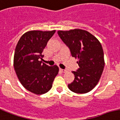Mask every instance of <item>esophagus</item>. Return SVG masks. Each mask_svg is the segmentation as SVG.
Segmentation results:
<instances>
[{"mask_svg": "<svg viewBox=\"0 0 120 120\" xmlns=\"http://www.w3.org/2000/svg\"><path fill=\"white\" fill-rule=\"evenodd\" d=\"M60 71H62V72H63V73H65V72L67 71V70H65V69H61V68H60Z\"/></svg>", "mask_w": 120, "mask_h": 120, "instance_id": "1", "label": "esophagus"}]
</instances>
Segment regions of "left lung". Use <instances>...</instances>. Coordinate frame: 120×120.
Returning <instances> with one entry per match:
<instances>
[{
  "instance_id": "1",
  "label": "left lung",
  "mask_w": 120,
  "mask_h": 120,
  "mask_svg": "<svg viewBox=\"0 0 120 120\" xmlns=\"http://www.w3.org/2000/svg\"><path fill=\"white\" fill-rule=\"evenodd\" d=\"M58 36L69 48L72 57L78 58L79 68L72 71L74 81L68 86L78 94H85L94 89L104 70V51L97 38L85 30L75 29L58 31Z\"/></svg>"
}]
</instances>
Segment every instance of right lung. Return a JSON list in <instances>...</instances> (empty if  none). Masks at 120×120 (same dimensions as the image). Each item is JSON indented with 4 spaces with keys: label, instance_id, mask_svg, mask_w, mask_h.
<instances>
[{
    "label": "right lung",
    "instance_id": "add662e5",
    "mask_svg": "<svg viewBox=\"0 0 120 120\" xmlns=\"http://www.w3.org/2000/svg\"><path fill=\"white\" fill-rule=\"evenodd\" d=\"M55 33V30L26 32L15 48L13 65L16 75L23 87L34 94L48 92L58 73L57 65L49 67L41 61L44 49Z\"/></svg>",
    "mask_w": 120,
    "mask_h": 120
}]
</instances>
